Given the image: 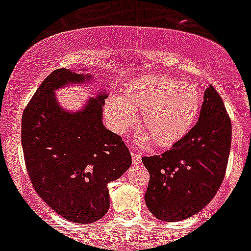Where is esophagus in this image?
<instances>
[{"label":"esophagus","mask_w":251,"mask_h":251,"mask_svg":"<svg viewBox=\"0 0 251 251\" xmlns=\"http://www.w3.org/2000/svg\"><path fill=\"white\" fill-rule=\"evenodd\" d=\"M132 154V161H133V165H139L142 162V157L139 156L138 153L137 152H132L130 153Z\"/></svg>","instance_id":"obj_1"}]
</instances>
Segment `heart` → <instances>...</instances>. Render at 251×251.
I'll return each mask as SVG.
<instances>
[{"instance_id": "heart-1", "label": "heart", "mask_w": 251, "mask_h": 251, "mask_svg": "<svg viewBox=\"0 0 251 251\" xmlns=\"http://www.w3.org/2000/svg\"><path fill=\"white\" fill-rule=\"evenodd\" d=\"M200 110V93L191 83L161 75L136 79L119 98L105 103V117L110 129L124 136L136 124L145 132L137 138L139 147L152 139L159 147H170L191 129Z\"/></svg>"}]
</instances>
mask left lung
Wrapping results in <instances>:
<instances>
[{"label": "left lung", "mask_w": 251, "mask_h": 251, "mask_svg": "<svg viewBox=\"0 0 251 251\" xmlns=\"http://www.w3.org/2000/svg\"><path fill=\"white\" fill-rule=\"evenodd\" d=\"M230 146L231 122L210 86L195 127L165 153L142 158L151 176L145 195L151 214L175 223L201 211L223 182Z\"/></svg>", "instance_id": "left-lung-1"}]
</instances>
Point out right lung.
Here are the masks:
<instances>
[{
    "label": "right lung",
    "mask_w": 251,
    "mask_h": 251,
    "mask_svg": "<svg viewBox=\"0 0 251 251\" xmlns=\"http://www.w3.org/2000/svg\"><path fill=\"white\" fill-rule=\"evenodd\" d=\"M92 81L94 75L84 74L83 69L55 70L27 104L21 124L26 167L37 195L60 216L76 224L94 223L106 214V185L132 165L121 137L103 124L108 93L99 90L73 112L57 100L56 90Z\"/></svg>",
    "instance_id": "add662e5"
}]
</instances>
